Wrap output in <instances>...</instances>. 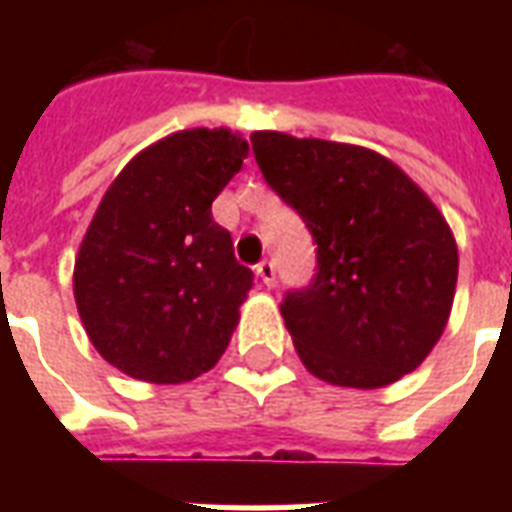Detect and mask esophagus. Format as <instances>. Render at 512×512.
I'll list each match as a JSON object with an SVG mask.
<instances>
[{"label": "esophagus", "instance_id": "esophagus-1", "mask_svg": "<svg viewBox=\"0 0 512 512\" xmlns=\"http://www.w3.org/2000/svg\"><path fill=\"white\" fill-rule=\"evenodd\" d=\"M255 273L265 287H273V284H276V268H273V263H268V260H263V263L257 265Z\"/></svg>", "mask_w": 512, "mask_h": 512}]
</instances>
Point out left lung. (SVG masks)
I'll use <instances>...</instances> for the list:
<instances>
[{
	"label": "left lung",
	"instance_id": "obj_1",
	"mask_svg": "<svg viewBox=\"0 0 512 512\" xmlns=\"http://www.w3.org/2000/svg\"><path fill=\"white\" fill-rule=\"evenodd\" d=\"M252 151L316 241V279L281 303L305 369L358 390L414 372L444 335L457 289L446 217L372 148L263 130Z\"/></svg>",
	"mask_w": 512,
	"mask_h": 512
}]
</instances>
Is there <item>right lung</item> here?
I'll list each match as a JSON object with an SVG mask.
<instances>
[{"instance_id":"1","label":"right lung","mask_w":512,"mask_h":512,"mask_svg":"<svg viewBox=\"0 0 512 512\" xmlns=\"http://www.w3.org/2000/svg\"><path fill=\"white\" fill-rule=\"evenodd\" d=\"M239 132H172L143 148L100 199L74 263L76 311L100 356L154 385L220 361L252 289L212 201L241 170Z\"/></svg>"}]
</instances>
